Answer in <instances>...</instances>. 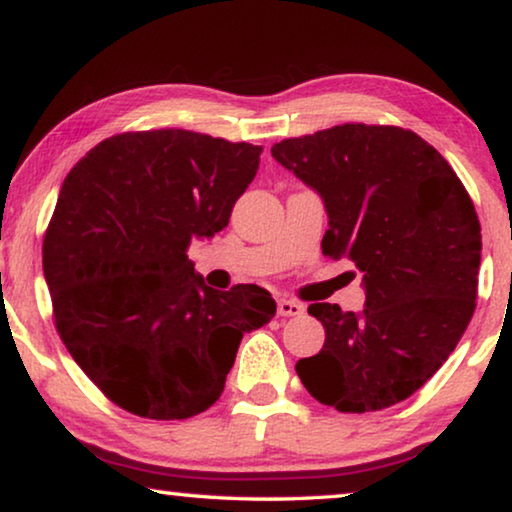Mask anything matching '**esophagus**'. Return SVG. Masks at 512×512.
Listing matches in <instances>:
<instances>
[{"label": "esophagus", "instance_id": "34e87169", "mask_svg": "<svg viewBox=\"0 0 512 512\" xmlns=\"http://www.w3.org/2000/svg\"><path fill=\"white\" fill-rule=\"evenodd\" d=\"M304 304H299V301H292V299H280L278 301V315L280 318H299V315H304Z\"/></svg>", "mask_w": 512, "mask_h": 512}]
</instances>
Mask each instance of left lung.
<instances>
[{"mask_svg":"<svg viewBox=\"0 0 512 512\" xmlns=\"http://www.w3.org/2000/svg\"><path fill=\"white\" fill-rule=\"evenodd\" d=\"M273 160L325 201L322 253L364 273V311L311 304L325 327L301 383L341 413L408 399L441 369L475 311L480 222L455 171L410 129L345 122L285 139Z\"/></svg>","mask_w":512,"mask_h":512,"instance_id":"1","label":"left lung"}]
</instances>
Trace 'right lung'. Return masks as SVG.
Wrapping results in <instances>:
<instances>
[{
  "instance_id": "add662e5",
  "label": "right lung",
  "mask_w": 512,
  "mask_h": 512,
  "mask_svg": "<svg viewBox=\"0 0 512 512\" xmlns=\"http://www.w3.org/2000/svg\"><path fill=\"white\" fill-rule=\"evenodd\" d=\"M262 148L187 129L111 136L64 178L43 276L55 327L85 376L150 420L220 399L246 331L276 315L259 285L218 292L185 250L227 227Z\"/></svg>"
}]
</instances>
